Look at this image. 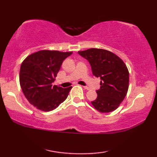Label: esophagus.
Wrapping results in <instances>:
<instances>
[{
    "label": "esophagus",
    "mask_w": 157,
    "mask_h": 157,
    "mask_svg": "<svg viewBox=\"0 0 157 157\" xmlns=\"http://www.w3.org/2000/svg\"><path fill=\"white\" fill-rule=\"evenodd\" d=\"M83 88L84 89H86V90H89L90 89H89V87H88V86H83Z\"/></svg>",
    "instance_id": "esophagus-1"
}]
</instances>
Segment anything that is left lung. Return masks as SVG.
<instances>
[{"label": "left lung", "mask_w": 157, "mask_h": 157, "mask_svg": "<svg viewBox=\"0 0 157 157\" xmlns=\"http://www.w3.org/2000/svg\"><path fill=\"white\" fill-rule=\"evenodd\" d=\"M91 65L93 75L100 78L98 97L91 104L101 113L113 111L126 96L129 87V71L121 58L104 49L91 48L78 52Z\"/></svg>", "instance_id": "8db88e82"}]
</instances>
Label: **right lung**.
Returning a JSON list of instances; mask_svg holds the SVG:
<instances>
[{"instance_id":"1","label":"right lung","mask_w":157,"mask_h":157,"mask_svg":"<svg viewBox=\"0 0 157 157\" xmlns=\"http://www.w3.org/2000/svg\"><path fill=\"white\" fill-rule=\"evenodd\" d=\"M72 52L41 50L29 55L21 63L19 81L23 94L39 110L50 111L66 98L72 86L62 88L52 83L66 58Z\"/></svg>"}]
</instances>
